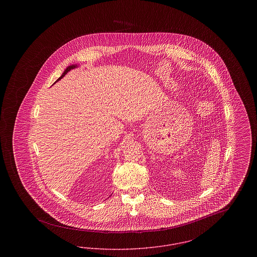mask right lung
Here are the masks:
<instances>
[{
  "label": "right lung",
  "mask_w": 257,
  "mask_h": 257,
  "mask_svg": "<svg viewBox=\"0 0 257 257\" xmlns=\"http://www.w3.org/2000/svg\"><path fill=\"white\" fill-rule=\"evenodd\" d=\"M77 67H78V64H71V65H69L68 67H66V69L63 71V73L61 74V77H60V78H59L55 83H57L58 81H60L61 79H62V78L65 76V74L68 73L70 70H72L74 68H77ZM55 83H54V84H55Z\"/></svg>",
  "instance_id": "obj_1"
}]
</instances>
